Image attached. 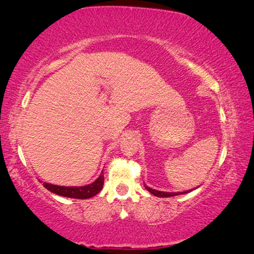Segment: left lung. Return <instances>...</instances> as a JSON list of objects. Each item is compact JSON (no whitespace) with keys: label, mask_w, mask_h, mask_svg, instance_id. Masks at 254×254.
<instances>
[{"label":"left lung","mask_w":254,"mask_h":254,"mask_svg":"<svg viewBox=\"0 0 254 254\" xmlns=\"http://www.w3.org/2000/svg\"><path fill=\"white\" fill-rule=\"evenodd\" d=\"M145 189H147L149 192L151 194H154L155 196H159V197H169V196H175V195H180V194H184V193H189L190 190H187V192H178V193H170V192H161V190H152L150 187H148L147 185H144Z\"/></svg>","instance_id":"obj_1"}]
</instances>
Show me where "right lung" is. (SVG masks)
Wrapping results in <instances>:
<instances>
[{"mask_svg":"<svg viewBox=\"0 0 254 254\" xmlns=\"http://www.w3.org/2000/svg\"><path fill=\"white\" fill-rule=\"evenodd\" d=\"M104 185V175L103 172L100 173V176L97 178L92 184L85 186H58V185H52V184L44 183V187L47 189L50 192L58 194L61 196H67L72 197V199H89V197L95 196L96 194H98L103 189Z\"/></svg>","mask_w":254,"mask_h":254,"instance_id":"right-lung-1","label":"right lung"}]
</instances>
